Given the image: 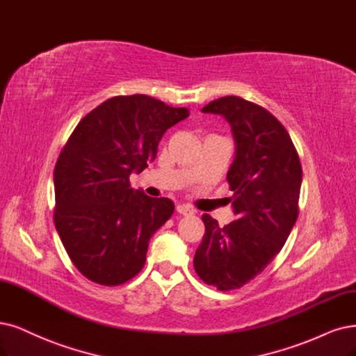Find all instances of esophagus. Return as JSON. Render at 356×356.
<instances>
[{"label": "esophagus", "mask_w": 356, "mask_h": 356, "mask_svg": "<svg viewBox=\"0 0 356 356\" xmlns=\"http://www.w3.org/2000/svg\"><path fill=\"white\" fill-rule=\"evenodd\" d=\"M176 211L181 216H192L193 214V209L188 205H177L176 207Z\"/></svg>", "instance_id": "1"}]
</instances>
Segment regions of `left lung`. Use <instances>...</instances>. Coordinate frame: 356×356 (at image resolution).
<instances>
[{
  "label": "left lung",
  "mask_w": 356,
  "mask_h": 356,
  "mask_svg": "<svg viewBox=\"0 0 356 356\" xmlns=\"http://www.w3.org/2000/svg\"><path fill=\"white\" fill-rule=\"evenodd\" d=\"M202 113L230 123L236 143L227 171L236 220L220 227L204 214L205 234L193 267L218 291L239 289L277 255L298 218L302 167L284 126L270 111L239 97L211 101Z\"/></svg>",
  "instance_id": "left-lung-1"
}]
</instances>
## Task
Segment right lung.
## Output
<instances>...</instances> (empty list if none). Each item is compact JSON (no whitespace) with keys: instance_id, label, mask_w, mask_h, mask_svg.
I'll return each mask as SVG.
<instances>
[{"instance_id":"1","label":"right lung","mask_w":356,"mask_h":356,"mask_svg":"<svg viewBox=\"0 0 356 356\" xmlns=\"http://www.w3.org/2000/svg\"><path fill=\"white\" fill-rule=\"evenodd\" d=\"M189 115L148 95L114 97L86 114L54 168V222L76 268L102 286L142 270L149 239L175 211L168 198L130 188L163 135Z\"/></svg>"}]
</instances>
